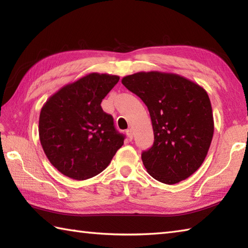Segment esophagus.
Segmentation results:
<instances>
[{
  "label": "esophagus",
  "mask_w": 248,
  "mask_h": 248,
  "mask_svg": "<svg viewBox=\"0 0 248 248\" xmlns=\"http://www.w3.org/2000/svg\"><path fill=\"white\" fill-rule=\"evenodd\" d=\"M125 134H127L128 139L129 140H132L133 139V132H132V129H128L127 131H125Z\"/></svg>",
  "instance_id": "1"
}]
</instances>
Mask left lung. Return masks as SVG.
Instances as JSON below:
<instances>
[{
    "mask_svg": "<svg viewBox=\"0 0 248 248\" xmlns=\"http://www.w3.org/2000/svg\"><path fill=\"white\" fill-rule=\"evenodd\" d=\"M121 83L148 108L155 141L141 154L149 175L165 184L192 176L211 145L214 120L205 89L170 72L140 71Z\"/></svg>",
    "mask_w": 248,
    "mask_h": 248,
    "instance_id": "left-lung-1",
    "label": "left lung"
}]
</instances>
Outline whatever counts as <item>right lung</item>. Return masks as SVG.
Masks as SVG:
<instances>
[{"mask_svg": "<svg viewBox=\"0 0 248 248\" xmlns=\"http://www.w3.org/2000/svg\"><path fill=\"white\" fill-rule=\"evenodd\" d=\"M118 76L92 72L62 86L39 115V140L50 163L62 175L86 180L103 171L124 138L101 108Z\"/></svg>", "mask_w": 248, "mask_h": 248, "instance_id": "1", "label": "right lung"}]
</instances>
